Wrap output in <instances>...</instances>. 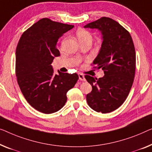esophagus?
<instances>
[{"label":"esophagus","instance_id":"34e87169","mask_svg":"<svg viewBox=\"0 0 152 152\" xmlns=\"http://www.w3.org/2000/svg\"><path fill=\"white\" fill-rule=\"evenodd\" d=\"M78 77H79V80H82V81L86 80L85 76H84V75H83L82 74H78Z\"/></svg>","mask_w":152,"mask_h":152}]
</instances>
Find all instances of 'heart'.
Returning a JSON list of instances; mask_svg holds the SVG:
<instances>
[{
    "label": "heart",
    "instance_id": "1",
    "mask_svg": "<svg viewBox=\"0 0 152 152\" xmlns=\"http://www.w3.org/2000/svg\"><path fill=\"white\" fill-rule=\"evenodd\" d=\"M76 35L80 44H85V43H92L93 36L91 33L85 29L79 28L76 31Z\"/></svg>",
    "mask_w": 152,
    "mask_h": 152
}]
</instances>
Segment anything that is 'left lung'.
<instances>
[{
  "mask_svg": "<svg viewBox=\"0 0 152 152\" xmlns=\"http://www.w3.org/2000/svg\"><path fill=\"white\" fill-rule=\"evenodd\" d=\"M84 27L98 29L102 35L101 48L93 64L104 73L98 79L85 76L92 86L91 92L87 95V102L95 111L110 113L124 102L134 82V43L130 33L110 18L102 17Z\"/></svg>",
  "mask_w": 152,
  "mask_h": 152,
  "instance_id": "obj_1",
  "label": "left lung"
}]
</instances>
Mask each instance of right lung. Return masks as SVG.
Here are the masks:
<instances>
[{
    "label": "right lung",
    "mask_w": 152,
    "mask_h": 152,
    "mask_svg": "<svg viewBox=\"0 0 152 152\" xmlns=\"http://www.w3.org/2000/svg\"><path fill=\"white\" fill-rule=\"evenodd\" d=\"M74 26L42 18L22 34L15 51V75L20 90L31 106L50 114L67 101V92L78 79L77 74H54L51 63L60 55L56 43Z\"/></svg>",
    "instance_id": "obj_1"
}]
</instances>
